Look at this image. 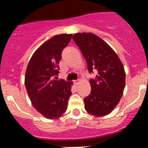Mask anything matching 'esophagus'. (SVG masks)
<instances>
[{"label": "esophagus", "mask_w": 148, "mask_h": 148, "mask_svg": "<svg viewBox=\"0 0 148 148\" xmlns=\"http://www.w3.org/2000/svg\"><path fill=\"white\" fill-rule=\"evenodd\" d=\"M79 82H80V80H79V79H77L76 81H74V83H75V84H76V85H77Z\"/></svg>", "instance_id": "1"}]
</instances>
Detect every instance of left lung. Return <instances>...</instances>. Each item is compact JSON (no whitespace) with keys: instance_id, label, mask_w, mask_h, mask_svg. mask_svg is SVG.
<instances>
[{"instance_id":"left-lung-1","label":"left lung","mask_w":148,"mask_h":148,"mask_svg":"<svg viewBox=\"0 0 148 148\" xmlns=\"http://www.w3.org/2000/svg\"><path fill=\"white\" fill-rule=\"evenodd\" d=\"M74 42L80 49L87 64L89 73L97 71L90 78L91 92L84 99V108L95 116H105L119 104L125 85V72L122 63L102 39L92 33H76Z\"/></svg>"}]
</instances>
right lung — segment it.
I'll list each match as a JSON object with an SVG mask.
<instances>
[{
  "label": "right lung",
  "mask_w": 148,
  "mask_h": 148,
  "mask_svg": "<svg viewBox=\"0 0 148 148\" xmlns=\"http://www.w3.org/2000/svg\"><path fill=\"white\" fill-rule=\"evenodd\" d=\"M72 34L56 35L35 51L27 66L25 87L38 112L49 119H58L67 109L73 82L57 79L63 49Z\"/></svg>",
  "instance_id": "obj_1"
}]
</instances>
